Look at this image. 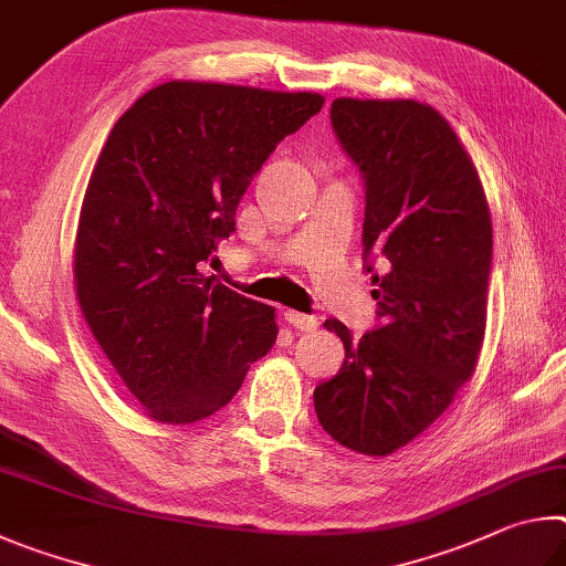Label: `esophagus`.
I'll use <instances>...</instances> for the list:
<instances>
[{
  "label": "esophagus",
  "mask_w": 566,
  "mask_h": 566,
  "mask_svg": "<svg viewBox=\"0 0 566 566\" xmlns=\"http://www.w3.org/2000/svg\"><path fill=\"white\" fill-rule=\"evenodd\" d=\"M285 321H289L293 328H298V331H315L321 325V321L315 318V315L298 313V311H285Z\"/></svg>",
  "instance_id": "1"
}]
</instances>
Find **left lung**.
Listing matches in <instances>:
<instances>
[{"label": "left lung", "instance_id": "left-lung-1", "mask_svg": "<svg viewBox=\"0 0 566 566\" xmlns=\"http://www.w3.org/2000/svg\"><path fill=\"white\" fill-rule=\"evenodd\" d=\"M333 132L365 181L363 261L378 328L353 338L313 392L323 430L382 458L418 438L472 378L488 323L492 221L478 168L432 106L335 98ZM380 260L386 273H374Z\"/></svg>", "mask_w": 566, "mask_h": 566}]
</instances>
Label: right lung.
I'll return each mask as SVG.
<instances>
[{"label": "right lung", "instance_id": "obj_1", "mask_svg": "<svg viewBox=\"0 0 566 566\" xmlns=\"http://www.w3.org/2000/svg\"><path fill=\"white\" fill-rule=\"evenodd\" d=\"M321 108L308 92L166 82L108 134L78 216L76 298L154 420L221 410L273 348L275 308L213 283L201 263L235 231L265 158Z\"/></svg>", "mask_w": 566, "mask_h": 566}]
</instances>
